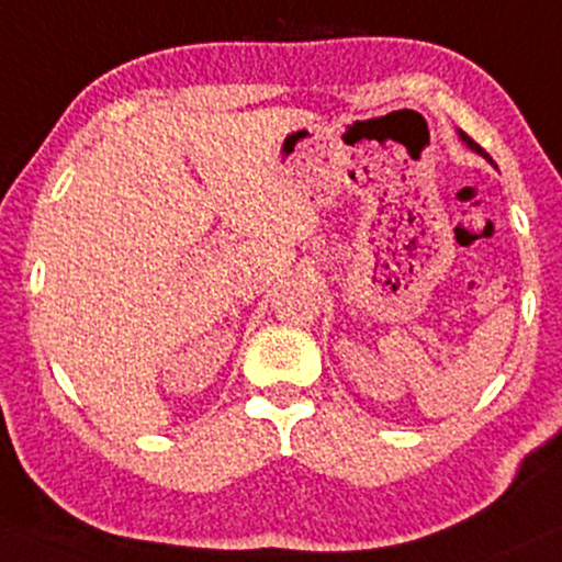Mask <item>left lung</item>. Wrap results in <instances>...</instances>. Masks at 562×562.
I'll return each instance as SVG.
<instances>
[{
    "instance_id": "1",
    "label": "left lung",
    "mask_w": 562,
    "mask_h": 562,
    "mask_svg": "<svg viewBox=\"0 0 562 562\" xmlns=\"http://www.w3.org/2000/svg\"><path fill=\"white\" fill-rule=\"evenodd\" d=\"M459 135H461V140H463V143H467V145H469V148H472V150H476V154H480V156H484V158H487V161H493V158H490V156H487V154H484V150H482V148H480V145H476V143H474V140H472V137H469V135H467V133H459Z\"/></svg>"
}]
</instances>
